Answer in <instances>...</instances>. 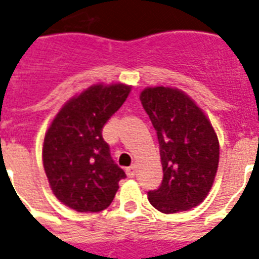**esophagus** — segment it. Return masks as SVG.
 <instances>
[{
    "label": "esophagus",
    "instance_id": "34e87169",
    "mask_svg": "<svg viewBox=\"0 0 259 259\" xmlns=\"http://www.w3.org/2000/svg\"><path fill=\"white\" fill-rule=\"evenodd\" d=\"M125 173H127L128 177H134L136 173V166L132 165V166H130V167H127V169H125Z\"/></svg>",
    "mask_w": 259,
    "mask_h": 259
}]
</instances>
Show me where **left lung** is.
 Returning a JSON list of instances; mask_svg holds the SVG:
<instances>
[{"instance_id": "1", "label": "left lung", "mask_w": 259, "mask_h": 259, "mask_svg": "<svg viewBox=\"0 0 259 259\" xmlns=\"http://www.w3.org/2000/svg\"><path fill=\"white\" fill-rule=\"evenodd\" d=\"M140 101L157 131L163 169L161 186L148 192V201L162 213L192 209L205 200L215 181V130L201 108L177 88H146Z\"/></svg>"}]
</instances>
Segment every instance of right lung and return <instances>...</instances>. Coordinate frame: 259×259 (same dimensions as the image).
<instances>
[{
    "label": "right lung",
    "instance_id": "obj_1",
    "mask_svg": "<svg viewBox=\"0 0 259 259\" xmlns=\"http://www.w3.org/2000/svg\"><path fill=\"white\" fill-rule=\"evenodd\" d=\"M131 86L96 83L59 109L43 142V166L55 197L77 212L111 205L125 177L112 161L102 128L120 109Z\"/></svg>",
    "mask_w": 259,
    "mask_h": 259
}]
</instances>
